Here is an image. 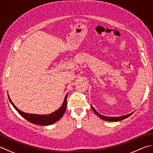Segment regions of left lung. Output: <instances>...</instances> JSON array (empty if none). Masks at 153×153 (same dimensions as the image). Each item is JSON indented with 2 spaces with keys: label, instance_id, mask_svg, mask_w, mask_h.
I'll return each instance as SVG.
<instances>
[{
  "label": "left lung",
  "instance_id": "left-lung-1",
  "mask_svg": "<svg viewBox=\"0 0 153 153\" xmlns=\"http://www.w3.org/2000/svg\"><path fill=\"white\" fill-rule=\"evenodd\" d=\"M91 108H92V109L93 110V111L95 112V114H96L99 116V117H100L101 119H102L103 120H105V121H108V122H118V121H121L122 120H124L126 118H127L129 116H130L131 115L133 114L131 113L129 114H127V115H125V116H120V117H108V116H104L103 115H101L98 113V112L96 111V109L93 108L92 105H91Z\"/></svg>",
  "mask_w": 153,
  "mask_h": 153
}]
</instances>
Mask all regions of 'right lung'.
Instances as JSON below:
<instances>
[{"instance_id":"right-lung-1","label":"right lung","mask_w":153,"mask_h":153,"mask_svg":"<svg viewBox=\"0 0 153 153\" xmlns=\"http://www.w3.org/2000/svg\"><path fill=\"white\" fill-rule=\"evenodd\" d=\"M67 95L64 97V101L62 103V105L60 107V108L57 110L55 111L53 113L50 114H47V115H39V114H28V113H25V112H23L21 111L20 109H19L17 107H16L13 103L12 102L11 100H10L9 96V100L10 101V103L12 104V105L14 107V108L18 111V113L21 116L23 117L25 120H27V121L30 122L32 124H37V125H41V126H48L54 124L58 120H60L64 114V111L66 110V99H67Z\"/></svg>"}]
</instances>
